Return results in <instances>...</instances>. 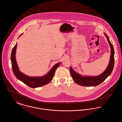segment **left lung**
Masks as SVG:
<instances>
[{
	"instance_id": "obj_1",
	"label": "left lung",
	"mask_w": 122,
	"mask_h": 122,
	"mask_svg": "<svg viewBox=\"0 0 122 122\" xmlns=\"http://www.w3.org/2000/svg\"><path fill=\"white\" fill-rule=\"evenodd\" d=\"M105 36L107 39V41L111 47V56L109 63L107 68L103 73L97 77H83L75 72L72 70L71 67L70 72L71 75L74 81L77 84L86 86H96L99 85L102 82L104 81L112 73L115 63V52L113 46L109 41L108 36L106 34H105Z\"/></svg>"
}]
</instances>
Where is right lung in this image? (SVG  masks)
<instances>
[{"label":"right lung","instance_id":"obj_1","mask_svg":"<svg viewBox=\"0 0 122 122\" xmlns=\"http://www.w3.org/2000/svg\"><path fill=\"white\" fill-rule=\"evenodd\" d=\"M16 47H17V44H16L15 45L13 48L12 53H11V60L13 71L15 76L16 77L17 79L22 81L24 83H25L28 86L33 88L38 87L44 86L49 83L52 80L53 77L54 73L55 72L56 69L60 65V63H58L55 64L51 69V70L45 76H44L41 77H29L22 73L21 72L19 71L18 69V68L16 63V61L15 55Z\"/></svg>","mask_w":122,"mask_h":122}]
</instances>
